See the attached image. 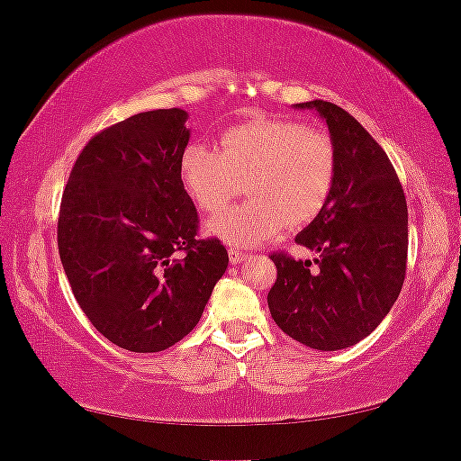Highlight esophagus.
<instances>
[{"label":"esophagus","instance_id":"obj_1","mask_svg":"<svg viewBox=\"0 0 461 461\" xmlns=\"http://www.w3.org/2000/svg\"><path fill=\"white\" fill-rule=\"evenodd\" d=\"M229 258H230L232 264H241L245 258H248V254H243V251H239L237 248H230L229 249Z\"/></svg>","mask_w":461,"mask_h":461}]
</instances>
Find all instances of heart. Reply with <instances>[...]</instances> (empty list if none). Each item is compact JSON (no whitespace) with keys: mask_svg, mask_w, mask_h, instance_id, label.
Listing matches in <instances>:
<instances>
[{"mask_svg":"<svg viewBox=\"0 0 461 461\" xmlns=\"http://www.w3.org/2000/svg\"><path fill=\"white\" fill-rule=\"evenodd\" d=\"M178 174L186 197L203 212L222 207L245 180L249 197L212 216L205 230L249 248L323 210L336 180V147L319 125L254 117L224 130L218 149L188 144Z\"/></svg>","mask_w":461,"mask_h":461,"instance_id":"b5f03b06","label":"heart"}]
</instances>
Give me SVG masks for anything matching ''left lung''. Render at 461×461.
Returning a JSON list of instances; mask_svg holds the SVG:
<instances>
[{
	"label": "left lung",
	"mask_w": 461,
	"mask_h": 461,
	"mask_svg": "<svg viewBox=\"0 0 461 461\" xmlns=\"http://www.w3.org/2000/svg\"><path fill=\"white\" fill-rule=\"evenodd\" d=\"M325 119L336 180L317 218L295 237L311 260L273 254L268 292L275 323L314 350L367 338L399 298L407 268V201L388 155L350 113L325 100L295 104Z\"/></svg>",
	"instance_id": "obj_1"
}]
</instances>
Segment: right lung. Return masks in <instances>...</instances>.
Instances as JSON below:
<instances>
[{"instance_id":"1","label":"right lung","mask_w":461,"mask_h":461,"mask_svg":"<svg viewBox=\"0 0 461 461\" xmlns=\"http://www.w3.org/2000/svg\"><path fill=\"white\" fill-rule=\"evenodd\" d=\"M186 119L182 109H157L103 130L62 193L59 251L75 300L131 352L188 336L229 267L218 239L197 237V210L180 185Z\"/></svg>"}]
</instances>
